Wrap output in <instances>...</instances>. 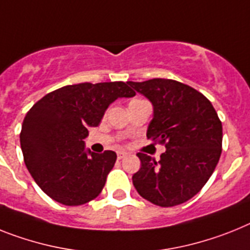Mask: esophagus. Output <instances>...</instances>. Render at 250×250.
<instances>
[{
	"instance_id": "1",
	"label": "esophagus",
	"mask_w": 250,
	"mask_h": 250,
	"mask_svg": "<svg viewBox=\"0 0 250 250\" xmlns=\"http://www.w3.org/2000/svg\"><path fill=\"white\" fill-rule=\"evenodd\" d=\"M125 155H126V153L119 151V153H117V159H123V158H125Z\"/></svg>"
}]
</instances>
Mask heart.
I'll return each instance as SVG.
<instances>
[{
	"mask_svg": "<svg viewBox=\"0 0 250 250\" xmlns=\"http://www.w3.org/2000/svg\"><path fill=\"white\" fill-rule=\"evenodd\" d=\"M134 101H136V100H134Z\"/></svg>",
	"mask_w": 250,
	"mask_h": 250,
	"instance_id": "b5f03b06",
	"label": "heart"
}]
</instances>
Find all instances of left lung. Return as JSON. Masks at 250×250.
<instances>
[{
    "label": "left lung",
    "mask_w": 250,
    "mask_h": 250,
    "mask_svg": "<svg viewBox=\"0 0 250 250\" xmlns=\"http://www.w3.org/2000/svg\"><path fill=\"white\" fill-rule=\"evenodd\" d=\"M153 104L148 139L166 146L159 161L138 153L142 167L133 176L138 193L170 208L201 191L220 159L223 125L211 102L185 83L154 78L127 82Z\"/></svg>",
    "instance_id": "8db88e82"
}]
</instances>
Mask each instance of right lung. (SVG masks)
Returning <instances> with one entry per match:
<instances>
[{
	"label": "right lung",
	"instance_id": "1",
	"mask_svg": "<svg viewBox=\"0 0 250 250\" xmlns=\"http://www.w3.org/2000/svg\"><path fill=\"white\" fill-rule=\"evenodd\" d=\"M135 92L124 82L80 83L48 93L27 111L20 134L23 161L36 185L67 206L101 193L116 153L84 148L88 127L99 126L110 104Z\"/></svg>",
	"mask_w": 250,
	"mask_h": 250
}]
</instances>
